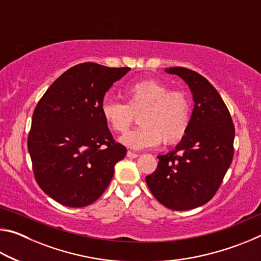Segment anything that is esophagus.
I'll return each instance as SVG.
<instances>
[{
	"label": "esophagus",
	"instance_id": "esophagus-1",
	"mask_svg": "<svg viewBox=\"0 0 261 261\" xmlns=\"http://www.w3.org/2000/svg\"><path fill=\"white\" fill-rule=\"evenodd\" d=\"M126 156H127V158H130V159H136V158H138V156H139V154H137V153H134V152L129 151V152L126 153Z\"/></svg>",
	"mask_w": 261,
	"mask_h": 261
}]
</instances>
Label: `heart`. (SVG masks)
<instances>
[{"label": "heart", "mask_w": 261, "mask_h": 261, "mask_svg": "<svg viewBox=\"0 0 261 261\" xmlns=\"http://www.w3.org/2000/svg\"><path fill=\"white\" fill-rule=\"evenodd\" d=\"M125 103L105 100L101 115L114 132L124 134L139 114L138 129L127 132L120 143L131 149L155 147L163 141L171 145L187 134L191 120V103L188 95L179 91H169L155 79L132 84L123 90Z\"/></svg>", "instance_id": "1"}]
</instances>
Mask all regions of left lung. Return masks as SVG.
<instances>
[{
    "label": "left lung",
    "mask_w": 261,
    "mask_h": 261,
    "mask_svg": "<svg viewBox=\"0 0 261 261\" xmlns=\"http://www.w3.org/2000/svg\"><path fill=\"white\" fill-rule=\"evenodd\" d=\"M188 84L194 107L187 134L173 151L159 155L156 170L146 176L155 199L174 211H188L210 201L230 167L235 126L214 86L196 71L168 68Z\"/></svg>",
    "instance_id": "left-lung-1"
}]
</instances>
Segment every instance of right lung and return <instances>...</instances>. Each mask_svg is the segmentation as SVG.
Listing matches in <instances>:
<instances>
[{"label": "right lung", "mask_w": 261, "mask_h": 261, "mask_svg": "<svg viewBox=\"0 0 261 261\" xmlns=\"http://www.w3.org/2000/svg\"><path fill=\"white\" fill-rule=\"evenodd\" d=\"M130 68L77 64L51 84L34 109L28 139L34 177L60 204L84 207L105 192L126 148L101 115L113 84Z\"/></svg>", "instance_id": "obj_1"}]
</instances>
